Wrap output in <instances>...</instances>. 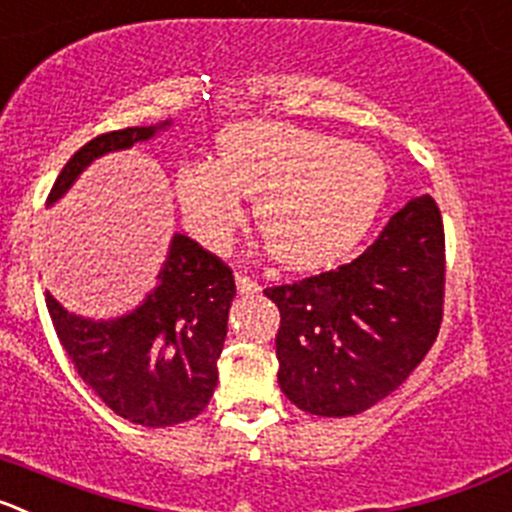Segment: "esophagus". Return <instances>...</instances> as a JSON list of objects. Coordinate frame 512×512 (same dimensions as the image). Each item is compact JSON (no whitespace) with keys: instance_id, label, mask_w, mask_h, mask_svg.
<instances>
[{"instance_id":"1","label":"esophagus","mask_w":512,"mask_h":512,"mask_svg":"<svg viewBox=\"0 0 512 512\" xmlns=\"http://www.w3.org/2000/svg\"><path fill=\"white\" fill-rule=\"evenodd\" d=\"M234 283H237V293L240 295H255L257 290H260V285H257L255 280L247 278V275H237V278H234Z\"/></svg>"}]
</instances>
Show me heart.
Masks as SVG:
<instances>
[{"label": "heart", "instance_id": "1", "mask_svg": "<svg viewBox=\"0 0 512 512\" xmlns=\"http://www.w3.org/2000/svg\"><path fill=\"white\" fill-rule=\"evenodd\" d=\"M243 197L270 255L290 270H321L369 232L386 197L374 151L270 121L227 126L217 164L194 161L176 176L181 217L204 247L222 250L245 222Z\"/></svg>", "mask_w": 512, "mask_h": 512}]
</instances>
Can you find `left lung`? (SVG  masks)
Listing matches in <instances>:
<instances>
[{
  "label": "left lung",
  "mask_w": 512,
  "mask_h": 512,
  "mask_svg": "<svg viewBox=\"0 0 512 512\" xmlns=\"http://www.w3.org/2000/svg\"><path fill=\"white\" fill-rule=\"evenodd\" d=\"M280 310L278 381L303 412L351 417L399 389L442 323L444 229L429 194L338 270L267 288Z\"/></svg>",
  "instance_id": "1"
}]
</instances>
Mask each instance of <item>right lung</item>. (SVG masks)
Segmentation results:
<instances>
[{"label": "right lung", "mask_w": 512, "mask_h": 512, "mask_svg": "<svg viewBox=\"0 0 512 512\" xmlns=\"http://www.w3.org/2000/svg\"><path fill=\"white\" fill-rule=\"evenodd\" d=\"M171 121L103 133L65 164L47 207L60 202L95 159L166 131ZM234 298L232 270L174 234L146 298L118 318H85L45 293L57 338L80 379L118 417L141 427H174L207 409L217 389V358Z\"/></svg>", "instance_id": "add662e5"}]
</instances>
